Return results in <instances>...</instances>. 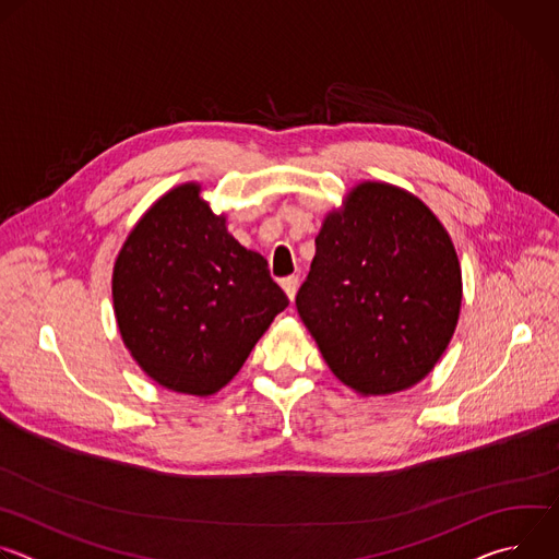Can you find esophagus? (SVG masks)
<instances>
[{
    "instance_id": "1",
    "label": "esophagus",
    "mask_w": 559,
    "mask_h": 559,
    "mask_svg": "<svg viewBox=\"0 0 559 559\" xmlns=\"http://www.w3.org/2000/svg\"><path fill=\"white\" fill-rule=\"evenodd\" d=\"M281 287L285 289L287 298H289V300H294L296 289H298V276H287V278H283V281H281Z\"/></svg>"
}]
</instances>
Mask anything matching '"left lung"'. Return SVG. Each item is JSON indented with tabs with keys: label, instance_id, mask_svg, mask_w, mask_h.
<instances>
[{
	"label": "left lung",
	"instance_id": "1",
	"mask_svg": "<svg viewBox=\"0 0 559 559\" xmlns=\"http://www.w3.org/2000/svg\"><path fill=\"white\" fill-rule=\"evenodd\" d=\"M460 305L449 231L416 194L384 181L354 186L325 214L296 296L328 367L360 395L397 393L429 376Z\"/></svg>",
	"mask_w": 559,
	"mask_h": 559
}]
</instances>
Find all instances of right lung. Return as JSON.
Wrapping results in <instances>:
<instances>
[{
    "label": "right lung",
    "instance_id": "right-lung-1",
    "mask_svg": "<svg viewBox=\"0 0 559 559\" xmlns=\"http://www.w3.org/2000/svg\"><path fill=\"white\" fill-rule=\"evenodd\" d=\"M197 181L158 197L123 241L112 270L121 341L170 391L207 397L248 360L289 300L267 261L227 231Z\"/></svg>",
    "mask_w": 559,
    "mask_h": 559
}]
</instances>
